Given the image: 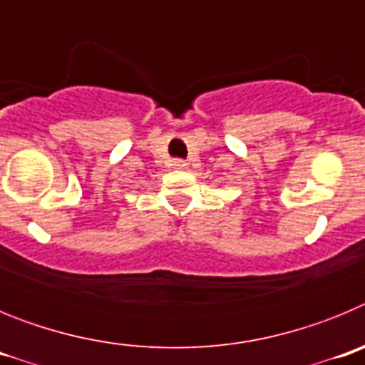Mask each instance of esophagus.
Wrapping results in <instances>:
<instances>
[{
    "instance_id": "1",
    "label": "esophagus",
    "mask_w": 365,
    "mask_h": 365,
    "mask_svg": "<svg viewBox=\"0 0 365 365\" xmlns=\"http://www.w3.org/2000/svg\"><path fill=\"white\" fill-rule=\"evenodd\" d=\"M173 166H175V168H185L186 163L182 159H173Z\"/></svg>"
}]
</instances>
